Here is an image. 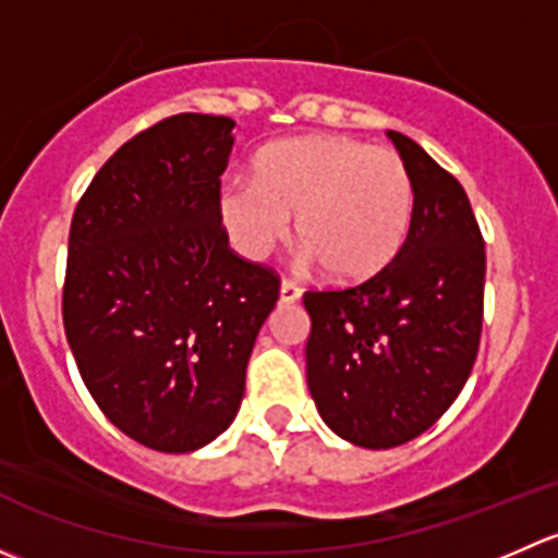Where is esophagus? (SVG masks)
<instances>
[{
    "mask_svg": "<svg viewBox=\"0 0 558 558\" xmlns=\"http://www.w3.org/2000/svg\"><path fill=\"white\" fill-rule=\"evenodd\" d=\"M300 296H302L300 286L291 283V280H283V283H280V302H283V305H291V302H296Z\"/></svg>",
    "mask_w": 558,
    "mask_h": 558,
    "instance_id": "esophagus-1",
    "label": "esophagus"
}]
</instances>
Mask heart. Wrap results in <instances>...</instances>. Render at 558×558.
<instances>
[{
  "label": "heart",
  "mask_w": 558,
  "mask_h": 558,
  "mask_svg": "<svg viewBox=\"0 0 558 558\" xmlns=\"http://www.w3.org/2000/svg\"><path fill=\"white\" fill-rule=\"evenodd\" d=\"M229 243L258 262L289 229L302 264H320L335 283H364L402 251L413 221V180L402 156L340 134H307L267 145L253 178L218 191Z\"/></svg>",
  "instance_id": "obj_1"
}]
</instances>
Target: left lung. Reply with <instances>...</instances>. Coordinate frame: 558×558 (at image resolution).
Segmentation results:
<instances>
[{"mask_svg": "<svg viewBox=\"0 0 558 558\" xmlns=\"http://www.w3.org/2000/svg\"><path fill=\"white\" fill-rule=\"evenodd\" d=\"M413 180V221L380 275L307 291V388L324 424L353 446L397 448L453 404L475 364L486 247L470 199L410 137L388 132Z\"/></svg>", "mask_w": 558, "mask_h": 558, "instance_id": "obj_1", "label": "left lung"}]
</instances>
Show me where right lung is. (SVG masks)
Returning a JSON list of instances; mask_svg holds the SVG:
<instances>
[{"mask_svg": "<svg viewBox=\"0 0 558 558\" xmlns=\"http://www.w3.org/2000/svg\"><path fill=\"white\" fill-rule=\"evenodd\" d=\"M234 121L180 112L116 150L77 202L64 331L99 410L189 453L232 426L278 278L229 251L218 213Z\"/></svg>", "mask_w": 558, "mask_h": 558, "instance_id": "add662e5", "label": "right lung"}]
</instances>
